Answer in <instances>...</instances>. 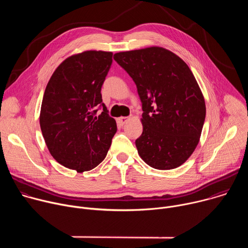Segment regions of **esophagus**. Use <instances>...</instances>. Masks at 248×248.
<instances>
[{
	"mask_svg": "<svg viewBox=\"0 0 248 248\" xmlns=\"http://www.w3.org/2000/svg\"><path fill=\"white\" fill-rule=\"evenodd\" d=\"M129 120V117H121L118 119V122L121 124H126V122Z\"/></svg>",
	"mask_w": 248,
	"mask_h": 248,
	"instance_id": "esophagus-1",
	"label": "esophagus"
}]
</instances>
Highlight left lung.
<instances>
[{
  "label": "left lung",
  "mask_w": 248,
  "mask_h": 248,
  "mask_svg": "<svg viewBox=\"0 0 248 248\" xmlns=\"http://www.w3.org/2000/svg\"><path fill=\"white\" fill-rule=\"evenodd\" d=\"M114 59L134 81L142 104L143 131L135 140L139 156L154 169L180 167L196 148L206 116L188 65L159 47L117 53Z\"/></svg>",
  "instance_id": "obj_1"
}]
</instances>
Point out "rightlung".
I'll use <instances>...</instances> for the list:
<instances>
[{"mask_svg":"<svg viewBox=\"0 0 248 248\" xmlns=\"http://www.w3.org/2000/svg\"><path fill=\"white\" fill-rule=\"evenodd\" d=\"M112 57L103 51L69 57L45 89L40 127L46 145L58 163L78 172L90 170L105 159L118 129L101 94ZM99 109L102 113L96 116Z\"/></svg>","mask_w":248,"mask_h":248,"instance_id":"right-lung-1","label":"right lung"}]
</instances>
